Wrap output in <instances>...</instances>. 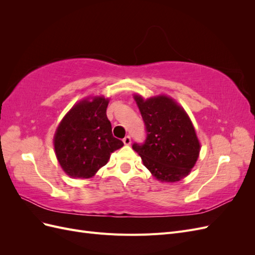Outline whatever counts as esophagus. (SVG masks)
Here are the masks:
<instances>
[{"instance_id": "esophagus-1", "label": "esophagus", "mask_w": 255, "mask_h": 255, "mask_svg": "<svg viewBox=\"0 0 255 255\" xmlns=\"http://www.w3.org/2000/svg\"><path fill=\"white\" fill-rule=\"evenodd\" d=\"M123 143H125L126 145H128V144H130V137L128 135V136H126L125 138H123Z\"/></svg>"}]
</instances>
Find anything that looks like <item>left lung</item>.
Wrapping results in <instances>:
<instances>
[{
    "label": "left lung",
    "mask_w": 255,
    "mask_h": 255,
    "mask_svg": "<svg viewBox=\"0 0 255 255\" xmlns=\"http://www.w3.org/2000/svg\"><path fill=\"white\" fill-rule=\"evenodd\" d=\"M145 126V140L133 143L143 165L160 182L173 183L189 174L200 152L194 126L171 98L158 96L143 100L135 95Z\"/></svg>",
    "instance_id": "1"
}]
</instances>
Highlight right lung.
Wrapping results in <instances>:
<instances>
[{
  "label": "right lung",
  "instance_id": "right-lung-1",
  "mask_svg": "<svg viewBox=\"0 0 255 255\" xmlns=\"http://www.w3.org/2000/svg\"><path fill=\"white\" fill-rule=\"evenodd\" d=\"M109 99L95 97L75 104L61 120L54 148L63 170L71 177L89 179L107 164L123 142L112 133L106 109Z\"/></svg>",
  "mask_w": 255,
  "mask_h": 255
}]
</instances>
